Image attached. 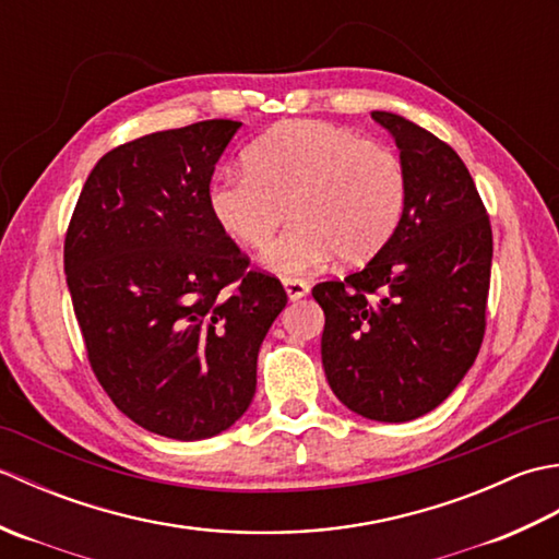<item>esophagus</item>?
<instances>
[{"label": "esophagus", "mask_w": 559, "mask_h": 559, "mask_svg": "<svg viewBox=\"0 0 559 559\" xmlns=\"http://www.w3.org/2000/svg\"><path fill=\"white\" fill-rule=\"evenodd\" d=\"M283 288H286L290 300H300L307 293H310V286H307V283L300 278H286L283 281Z\"/></svg>", "instance_id": "1"}]
</instances>
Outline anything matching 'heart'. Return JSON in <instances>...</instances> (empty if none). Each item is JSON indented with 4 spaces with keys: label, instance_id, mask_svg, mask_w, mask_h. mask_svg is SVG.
Here are the masks:
<instances>
[{
    "label": "heart",
    "instance_id": "heart-1",
    "mask_svg": "<svg viewBox=\"0 0 559 559\" xmlns=\"http://www.w3.org/2000/svg\"><path fill=\"white\" fill-rule=\"evenodd\" d=\"M247 170L223 173L209 187V211L237 245L269 247L264 264L283 273L314 271L338 254L358 264L399 228L406 173L391 148L348 127L293 120L269 129L245 153Z\"/></svg>",
    "mask_w": 559,
    "mask_h": 559
}]
</instances>
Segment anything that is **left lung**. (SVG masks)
Instances as JSON below:
<instances>
[{"label":"left lung","instance_id":"left-lung-1","mask_svg":"<svg viewBox=\"0 0 559 559\" xmlns=\"http://www.w3.org/2000/svg\"><path fill=\"white\" fill-rule=\"evenodd\" d=\"M406 206L367 266L324 281L322 362L336 399L362 418L406 423L437 408L476 362L490 290L492 230L459 153L394 112Z\"/></svg>","mask_w":559,"mask_h":559}]
</instances>
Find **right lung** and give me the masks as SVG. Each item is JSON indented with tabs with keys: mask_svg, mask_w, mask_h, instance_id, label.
Returning <instances> with one entry per match:
<instances>
[{
	"mask_svg": "<svg viewBox=\"0 0 559 559\" xmlns=\"http://www.w3.org/2000/svg\"><path fill=\"white\" fill-rule=\"evenodd\" d=\"M242 122L206 120L112 148L81 189L64 273L100 386L160 437L206 439L242 418L257 355L288 302L209 211Z\"/></svg>",
	"mask_w": 559,
	"mask_h": 559,
	"instance_id": "obj_1",
	"label": "right lung"
}]
</instances>
